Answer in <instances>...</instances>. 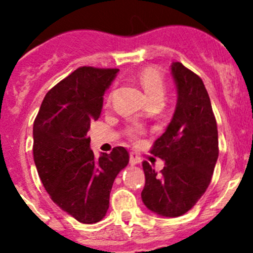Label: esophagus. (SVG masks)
Returning <instances> with one entry per match:
<instances>
[{"label": "esophagus", "instance_id": "esophagus-1", "mask_svg": "<svg viewBox=\"0 0 253 253\" xmlns=\"http://www.w3.org/2000/svg\"><path fill=\"white\" fill-rule=\"evenodd\" d=\"M129 163H131L132 165L139 164V163H141V158H139V155L137 154V153L131 152L129 153Z\"/></svg>", "mask_w": 253, "mask_h": 253}]
</instances>
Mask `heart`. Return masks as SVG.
Here are the masks:
<instances>
[{
	"label": "heart",
	"instance_id": "obj_1",
	"mask_svg": "<svg viewBox=\"0 0 253 253\" xmlns=\"http://www.w3.org/2000/svg\"><path fill=\"white\" fill-rule=\"evenodd\" d=\"M138 81L142 84L148 98H163L165 91V83L159 70H157L155 67L143 68L141 72L138 73ZM110 99L111 95H109L108 101H110ZM139 132H141V129L138 127H133L129 131V133H131L132 137H136Z\"/></svg>",
	"mask_w": 253,
	"mask_h": 253
}]
</instances>
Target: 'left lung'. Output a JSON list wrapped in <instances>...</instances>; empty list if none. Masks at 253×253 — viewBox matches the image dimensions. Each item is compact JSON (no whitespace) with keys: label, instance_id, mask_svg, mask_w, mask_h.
Returning <instances> with one entry per match:
<instances>
[{"label":"left lung","instance_id":"left-lung-1","mask_svg":"<svg viewBox=\"0 0 253 253\" xmlns=\"http://www.w3.org/2000/svg\"><path fill=\"white\" fill-rule=\"evenodd\" d=\"M171 75L177 90L174 116L150 150L165 167L158 174L143 162L142 201L149 211L175 218L187 213L206 192L219 148L216 121L202 79L181 62H172Z\"/></svg>","mask_w":253,"mask_h":253}]
</instances>
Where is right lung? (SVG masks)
Segmentation results:
<instances>
[{"instance_id":"obj_1","label":"right lung","mask_w":253,"mask_h":253,"mask_svg":"<svg viewBox=\"0 0 253 253\" xmlns=\"http://www.w3.org/2000/svg\"><path fill=\"white\" fill-rule=\"evenodd\" d=\"M117 68L79 67L47 91L33 126V154L51 200L83 224L105 216L115 178L129 160L124 147L96 159L86 136Z\"/></svg>"}]
</instances>
